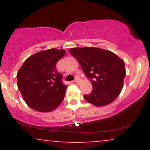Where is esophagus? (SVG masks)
<instances>
[{
	"label": "esophagus",
	"mask_w": 150,
	"mask_h": 150,
	"mask_svg": "<svg viewBox=\"0 0 150 150\" xmlns=\"http://www.w3.org/2000/svg\"><path fill=\"white\" fill-rule=\"evenodd\" d=\"M74 82H76V83H79V82H80V79L78 77H75V80H74Z\"/></svg>",
	"instance_id": "34e87169"
}]
</instances>
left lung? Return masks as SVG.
Returning <instances> with one entry per match:
<instances>
[{"mask_svg":"<svg viewBox=\"0 0 150 150\" xmlns=\"http://www.w3.org/2000/svg\"><path fill=\"white\" fill-rule=\"evenodd\" d=\"M70 53L79 62L92 90L84 98L96 106L109 104L118 97L125 77V63L115 53L94 47L73 48Z\"/></svg>","mask_w":150,"mask_h":150,"instance_id":"1","label":"left lung"}]
</instances>
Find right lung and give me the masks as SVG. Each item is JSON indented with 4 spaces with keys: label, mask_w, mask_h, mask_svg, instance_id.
<instances>
[{
    "label": "right lung",
    "mask_w": 150,
    "mask_h": 150,
    "mask_svg": "<svg viewBox=\"0 0 150 150\" xmlns=\"http://www.w3.org/2000/svg\"><path fill=\"white\" fill-rule=\"evenodd\" d=\"M63 50L51 49L32 55L24 62L17 75L18 87L27 104L39 112H49L61 104L67 86L56 63Z\"/></svg>",
    "instance_id": "right-lung-1"
}]
</instances>
